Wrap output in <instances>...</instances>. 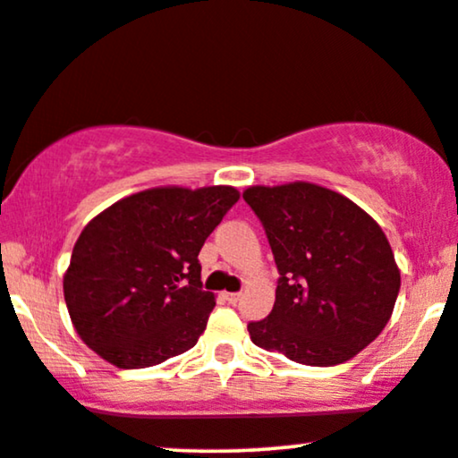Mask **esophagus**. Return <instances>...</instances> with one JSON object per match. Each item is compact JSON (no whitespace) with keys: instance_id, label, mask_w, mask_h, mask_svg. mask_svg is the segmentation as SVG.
<instances>
[{"instance_id":"esophagus-1","label":"esophagus","mask_w":458,"mask_h":458,"mask_svg":"<svg viewBox=\"0 0 458 458\" xmlns=\"http://www.w3.org/2000/svg\"><path fill=\"white\" fill-rule=\"evenodd\" d=\"M224 297H225V301L233 303V306H234V303L241 301V293H225Z\"/></svg>"}]
</instances>
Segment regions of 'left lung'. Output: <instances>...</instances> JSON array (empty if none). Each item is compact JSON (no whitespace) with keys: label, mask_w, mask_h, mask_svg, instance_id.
<instances>
[{"label":"left lung","mask_w":458,"mask_h":458,"mask_svg":"<svg viewBox=\"0 0 458 458\" xmlns=\"http://www.w3.org/2000/svg\"><path fill=\"white\" fill-rule=\"evenodd\" d=\"M242 199L264 225L280 274L272 312L247 325L253 344L333 367L379 337L400 291L381 225L344 194L308 182L251 186Z\"/></svg>","instance_id":"left-lung-1"}]
</instances>
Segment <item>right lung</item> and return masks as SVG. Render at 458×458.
<instances>
[{"mask_svg":"<svg viewBox=\"0 0 458 458\" xmlns=\"http://www.w3.org/2000/svg\"><path fill=\"white\" fill-rule=\"evenodd\" d=\"M239 197L233 186L150 188L91 219L64 274L83 344L119 369L155 367L197 345L216 306L199 251Z\"/></svg>","mask_w":458,"mask_h":458,"instance_id":"right-lung-1","label":"right lung"}]
</instances>
